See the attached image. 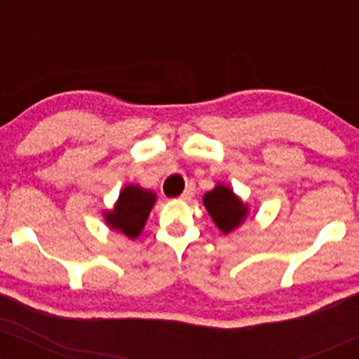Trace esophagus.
Wrapping results in <instances>:
<instances>
[{"label":"esophagus","mask_w":359,"mask_h":359,"mask_svg":"<svg viewBox=\"0 0 359 359\" xmlns=\"http://www.w3.org/2000/svg\"><path fill=\"white\" fill-rule=\"evenodd\" d=\"M194 197V185H187V189L182 192V196H180V199L182 201H191Z\"/></svg>","instance_id":"1"}]
</instances>
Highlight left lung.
<instances>
[{"instance_id": "left-lung-1", "label": "left lung", "mask_w": 359, "mask_h": 359, "mask_svg": "<svg viewBox=\"0 0 359 359\" xmlns=\"http://www.w3.org/2000/svg\"><path fill=\"white\" fill-rule=\"evenodd\" d=\"M204 208L212 217L214 224L224 234L233 233L240 228L248 217L250 208L226 184H217L212 191L205 192L203 197Z\"/></svg>"}]
</instances>
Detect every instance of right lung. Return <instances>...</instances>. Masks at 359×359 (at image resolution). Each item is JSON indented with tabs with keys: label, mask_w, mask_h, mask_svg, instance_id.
I'll return each mask as SVG.
<instances>
[{
	"label": "right lung",
	"mask_w": 359,
	"mask_h": 359,
	"mask_svg": "<svg viewBox=\"0 0 359 359\" xmlns=\"http://www.w3.org/2000/svg\"><path fill=\"white\" fill-rule=\"evenodd\" d=\"M156 201V194L140 185L130 184L119 192L114 208L102 212L106 224L114 231L125 234L130 240H137L145 228L148 216Z\"/></svg>",
	"instance_id": "right-lung-1"
}]
</instances>
